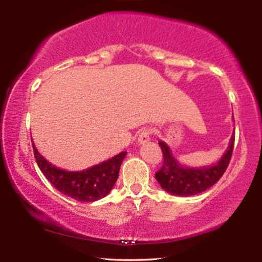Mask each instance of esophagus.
Listing matches in <instances>:
<instances>
[{
    "mask_svg": "<svg viewBox=\"0 0 262 262\" xmlns=\"http://www.w3.org/2000/svg\"><path fill=\"white\" fill-rule=\"evenodd\" d=\"M152 135V130L151 128L149 127H145L143 128V130H141V132H139V136H138V142L139 143H145L148 142L150 139V136Z\"/></svg>",
    "mask_w": 262,
    "mask_h": 262,
    "instance_id": "34e87169",
    "label": "esophagus"
}]
</instances>
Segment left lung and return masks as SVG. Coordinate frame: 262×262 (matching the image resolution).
I'll return each instance as SVG.
<instances>
[{"mask_svg":"<svg viewBox=\"0 0 262 262\" xmlns=\"http://www.w3.org/2000/svg\"><path fill=\"white\" fill-rule=\"evenodd\" d=\"M235 135V134H234ZM235 136H231L230 144L222 159L216 164L205 168L182 167L171 155L169 148L164 142H159L162 150L163 164L156 171L155 178L164 191L174 195H194L212 187L222 178L230 163L234 150Z\"/></svg>","mask_w":262,"mask_h":262,"instance_id":"left-lung-1","label":"left lung"}]
</instances>
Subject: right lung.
Listing matches in <instances>:
<instances>
[{"label":"right lung","mask_w":262,"mask_h":262,"mask_svg":"<svg viewBox=\"0 0 262 262\" xmlns=\"http://www.w3.org/2000/svg\"><path fill=\"white\" fill-rule=\"evenodd\" d=\"M33 152L38 167L51 185L63 194L78 202L91 203L106 196L116 184L120 164L126 151L112 159L81 171H67L49 163L33 144Z\"/></svg>","instance_id":"1"}]
</instances>
